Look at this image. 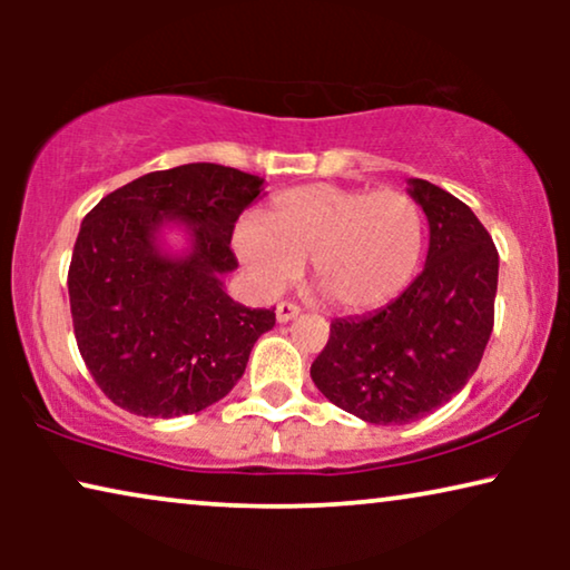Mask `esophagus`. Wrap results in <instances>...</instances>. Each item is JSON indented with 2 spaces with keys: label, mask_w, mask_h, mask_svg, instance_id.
<instances>
[{
  "label": "esophagus",
  "mask_w": 570,
  "mask_h": 570,
  "mask_svg": "<svg viewBox=\"0 0 570 570\" xmlns=\"http://www.w3.org/2000/svg\"><path fill=\"white\" fill-rule=\"evenodd\" d=\"M275 314H277V322L279 324H287V322H293V318L301 314V308L295 306V303H291V301H283V303H277Z\"/></svg>",
  "instance_id": "1"
}]
</instances>
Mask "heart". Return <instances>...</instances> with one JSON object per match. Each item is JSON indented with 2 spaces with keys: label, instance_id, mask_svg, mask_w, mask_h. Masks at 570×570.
Returning <instances> with one entry per match:
<instances>
[{
  "label": "heart",
  "instance_id": "obj_1",
  "mask_svg": "<svg viewBox=\"0 0 570 570\" xmlns=\"http://www.w3.org/2000/svg\"><path fill=\"white\" fill-rule=\"evenodd\" d=\"M238 259L259 287L279 293L314 262L316 291L345 311L394 301L420 267L425 220L407 191L314 184L283 191L267 220L244 217L233 233Z\"/></svg>",
  "mask_w": 570,
  "mask_h": 570
}]
</instances>
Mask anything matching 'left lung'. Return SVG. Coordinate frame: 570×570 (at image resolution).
I'll use <instances>...</instances> for the list:
<instances>
[{
    "label": "left lung",
    "instance_id": "1",
    "mask_svg": "<svg viewBox=\"0 0 570 570\" xmlns=\"http://www.w3.org/2000/svg\"><path fill=\"white\" fill-rule=\"evenodd\" d=\"M410 197L431 228L425 267L389 306L334 318L311 365L326 400L376 425H404L462 392L493 332L498 252L478 215L423 178Z\"/></svg>",
    "mask_w": 570,
    "mask_h": 570
}]
</instances>
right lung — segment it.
<instances>
[{"mask_svg": "<svg viewBox=\"0 0 570 570\" xmlns=\"http://www.w3.org/2000/svg\"><path fill=\"white\" fill-rule=\"evenodd\" d=\"M264 178L217 163L155 170L124 184L85 215L69 264L75 340L108 400L142 417L191 415L244 376L275 308H246L225 293L238 215ZM184 224L190 248L170 255L159 230Z\"/></svg>", "mask_w": 570, "mask_h": 570, "instance_id": "1", "label": "right lung"}]
</instances>
